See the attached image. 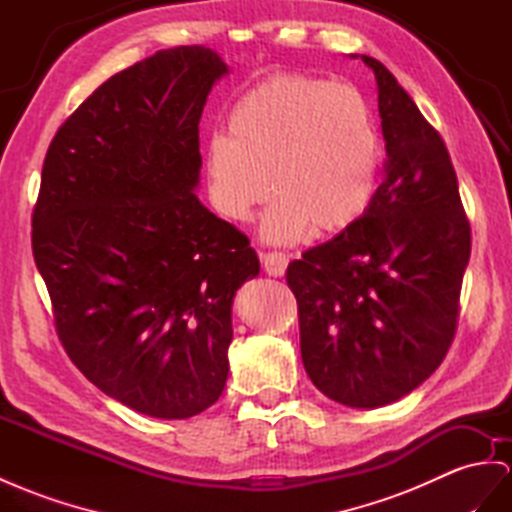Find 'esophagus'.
<instances>
[{"instance_id": "esophagus-1", "label": "esophagus", "mask_w": 512, "mask_h": 512, "mask_svg": "<svg viewBox=\"0 0 512 512\" xmlns=\"http://www.w3.org/2000/svg\"><path fill=\"white\" fill-rule=\"evenodd\" d=\"M259 257H261V264H264V270L270 274V277H283L287 261H290V257L281 251H268V253H261Z\"/></svg>"}]
</instances>
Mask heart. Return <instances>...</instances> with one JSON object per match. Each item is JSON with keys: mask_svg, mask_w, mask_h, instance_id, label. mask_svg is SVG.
I'll return each mask as SVG.
<instances>
[{"mask_svg": "<svg viewBox=\"0 0 512 512\" xmlns=\"http://www.w3.org/2000/svg\"><path fill=\"white\" fill-rule=\"evenodd\" d=\"M227 127L229 138L214 136L205 151L207 194L222 218L251 220L272 192L264 238L294 242L311 227L344 231L368 209L381 149L355 86L272 75L235 101Z\"/></svg>", "mask_w": 512, "mask_h": 512, "instance_id": "b5f03b06", "label": "heart"}]
</instances>
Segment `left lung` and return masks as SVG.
Returning <instances> with one entry per match:
<instances>
[{
    "label": "left lung",
    "mask_w": 512,
    "mask_h": 512,
    "mask_svg": "<svg viewBox=\"0 0 512 512\" xmlns=\"http://www.w3.org/2000/svg\"><path fill=\"white\" fill-rule=\"evenodd\" d=\"M376 75L385 177L359 220L287 266L300 355L324 396L374 409L411 393L448 355L471 227L450 153L383 62Z\"/></svg>",
    "instance_id": "1"
}]
</instances>
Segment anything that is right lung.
<instances>
[{"instance_id":"right-lung-1","label":"right lung","mask_w":512,"mask_h":512,"mask_svg":"<svg viewBox=\"0 0 512 512\" xmlns=\"http://www.w3.org/2000/svg\"><path fill=\"white\" fill-rule=\"evenodd\" d=\"M227 64L201 45L112 75L51 140L32 253L60 342L90 383L138 413L186 419L227 383L246 235L201 205L199 121Z\"/></svg>"}]
</instances>
